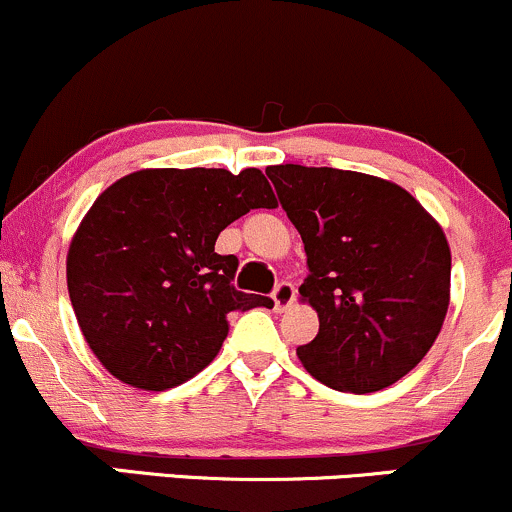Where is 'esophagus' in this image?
<instances>
[{"instance_id": "obj_1", "label": "esophagus", "mask_w": 512, "mask_h": 512, "mask_svg": "<svg viewBox=\"0 0 512 512\" xmlns=\"http://www.w3.org/2000/svg\"><path fill=\"white\" fill-rule=\"evenodd\" d=\"M295 297H297L295 285H292V283H280L278 287H275V292H273L275 309H278V312H285L287 307H292Z\"/></svg>"}]
</instances>
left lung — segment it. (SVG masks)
I'll list each match as a JSON object with an SVG mask.
<instances>
[{"mask_svg":"<svg viewBox=\"0 0 512 512\" xmlns=\"http://www.w3.org/2000/svg\"><path fill=\"white\" fill-rule=\"evenodd\" d=\"M300 232L304 302L319 333L297 348L304 370L338 392H380L426 358L450 307V244L409 191L360 171L266 169Z\"/></svg>","mask_w":512,"mask_h":512,"instance_id":"left-lung-1","label":"left lung"}]
</instances>
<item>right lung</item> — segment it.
Masks as SVG:
<instances>
[{
  "label": "right lung",
  "mask_w": 512,
  "mask_h": 512,
  "mask_svg": "<svg viewBox=\"0 0 512 512\" xmlns=\"http://www.w3.org/2000/svg\"><path fill=\"white\" fill-rule=\"evenodd\" d=\"M258 169H140L94 200L67 251V290L84 341L120 382L179 387L220 353L237 309L273 307L232 285L220 232L275 208Z\"/></svg>",
  "instance_id": "right-lung-1"
}]
</instances>
